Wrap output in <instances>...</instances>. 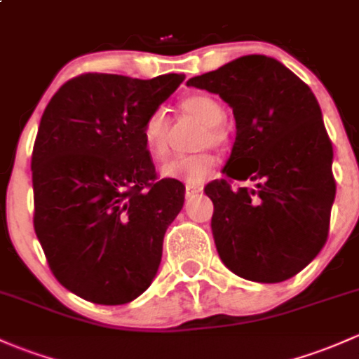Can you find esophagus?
Returning <instances> with one entry per match:
<instances>
[{
    "instance_id": "obj_1",
    "label": "esophagus",
    "mask_w": 359,
    "mask_h": 359,
    "mask_svg": "<svg viewBox=\"0 0 359 359\" xmlns=\"http://www.w3.org/2000/svg\"><path fill=\"white\" fill-rule=\"evenodd\" d=\"M202 190H203L202 184H187V187H184V195H187L188 198H190V196H195V195L202 194Z\"/></svg>"
}]
</instances>
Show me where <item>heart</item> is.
<instances>
[{"instance_id":"obj_1","label":"heart","mask_w":359,"mask_h":359,"mask_svg":"<svg viewBox=\"0 0 359 359\" xmlns=\"http://www.w3.org/2000/svg\"><path fill=\"white\" fill-rule=\"evenodd\" d=\"M181 113L187 116L198 119L205 125V130L200 137V145H214V147H224L229 142V133L222 125L226 113L224 107L217 99L207 94H191L187 95L180 102ZM169 137H171V125L163 111H154L142 125V138H144L145 149L154 161H163L169 154ZM215 156L210 150L190 154V156H180L165 163L161 168V172L165 178L187 181L188 184L202 183L207 176L214 171Z\"/></svg>"}]
</instances>
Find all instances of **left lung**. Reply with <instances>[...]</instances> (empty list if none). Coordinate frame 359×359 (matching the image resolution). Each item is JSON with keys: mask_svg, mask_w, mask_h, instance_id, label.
I'll use <instances>...</instances> for the list:
<instances>
[{"mask_svg": "<svg viewBox=\"0 0 359 359\" xmlns=\"http://www.w3.org/2000/svg\"><path fill=\"white\" fill-rule=\"evenodd\" d=\"M187 86L219 94L236 119L226 178L205 187L219 257L255 283L296 276L327 243L335 198L332 142L313 92L262 55L238 57ZM233 179L257 187L233 189Z\"/></svg>", "mask_w": 359, "mask_h": 359, "instance_id": "8db88e82", "label": "left lung"}]
</instances>
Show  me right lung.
Instances as JSON below:
<instances>
[{
	"instance_id": "1",
	"label": "right lung",
	"mask_w": 359,
	"mask_h": 359,
	"mask_svg": "<svg viewBox=\"0 0 359 359\" xmlns=\"http://www.w3.org/2000/svg\"><path fill=\"white\" fill-rule=\"evenodd\" d=\"M183 79L83 73L42 114L30 163L34 229L57 283L87 302L130 303L156 277L184 187L157 180L142 125Z\"/></svg>"
}]
</instances>
